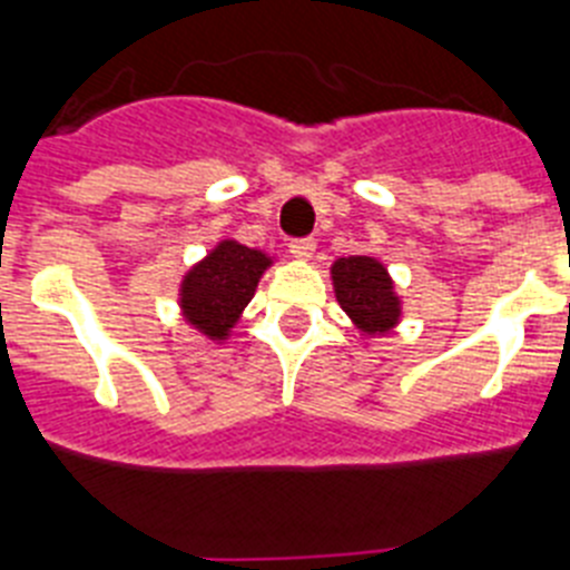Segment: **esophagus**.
I'll return each mask as SVG.
<instances>
[{
  "mask_svg": "<svg viewBox=\"0 0 570 570\" xmlns=\"http://www.w3.org/2000/svg\"><path fill=\"white\" fill-rule=\"evenodd\" d=\"M316 248V239L314 236H299V239H291L288 242V250L296 256V259H308Z\"/></svg>",
  "mask_w": 570,
  "mask_h": 570,
  "instance_id": "obj_1",
  "label": "esophagus"
}]
</instances>
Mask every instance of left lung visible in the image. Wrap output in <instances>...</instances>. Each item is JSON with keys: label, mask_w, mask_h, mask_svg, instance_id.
<instances>
[{"label": "left lung", "mask_w": 570, "mask_h": 570, "mask_svg": "<svg viewBox=\"0 0 570 570\" xmlns=\"http://www.w3.org/2000/svg\"><path fill=\"white\" fill-rule=\"evenodd\" d=\"M336 302L351 322L365 334H387L400 322V296L385 265L371 256H347L336 259L334 268Z\"/></svg>", "instance_id": "1"}]
</instances>
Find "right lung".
<instances>
[{"mask_svg": "<svg viewBox=\"0 0 570 570\" xmlns=\"http://www.w3.org/2000/svg\"><path fill=\"white\" fill-rule=\"evenodd\" d=\"M268 265L271 256L262 250L234 239L219 242L199 265L185 274L179 291L185 320L208 340H228V331L250 302Z\"/></svg>", "mask_w": 570, "mask_h": 570, "instance_id": "1", "label": "right lung"}]
</instances>
